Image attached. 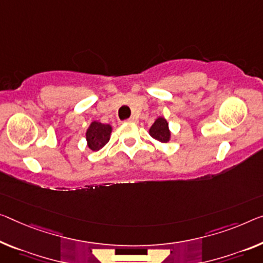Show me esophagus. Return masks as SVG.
<instances>
[{"label":"esophagus","instance_id":"obj_1","mask_svg":"<svg viewBox=\"0 0 263 263\" xmlns=\"http://www.w3.org/2000/svg\"><path fill=\"white\" fill-rule=\"evenodd\" d=\"M127 122H136V119L134 118V116H132V118H129L127 120Z\"/></svg>","mask_w":263,"mask_h":263}]
</instances>
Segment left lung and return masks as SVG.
I'll use <instances>...</instances> for the list:
<instances>
[{
	"label": "left lung",
	"instance_id": "obj_1",
	"mask_svg": "<svg viewBox=\"0 0 263 263\" xmlns=\"http://www.w3.org/2000/svg\"><path fill=\"white\" fill-rule=\"evenodd\" d=\"M149 134L160 142H168L169 137H171V132H169L167 121L163 118L157 119L149 129Z\"/></svg>",
	"mask_w": 263,
	"mask_h": 263
}]
</instances>
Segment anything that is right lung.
Masks as SVG:
<instances>
[{"label": "right lung", "mask_w": 263, "mask_h": 263, "mask_svg": "<svg viewBox=\"0 0 263 263\" xmlns=\"http://www.w3.org/2000/svg\"><path fill=\"white\" fill-rule=\"evenodd\" d=\"M111 127L109 124H103L100 122H91V124L87 130V142L88 147L91 151H100L104 145L108 143L109 139H110Z\"/></svg>", "instance_id": "obj_1"}]
</instances>
